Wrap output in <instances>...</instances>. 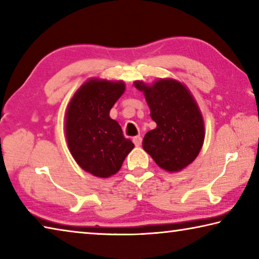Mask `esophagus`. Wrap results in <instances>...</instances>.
<instances>
[{"mask_svg":"<svg viewBox=\"0 0 259 259\" xmlns=\"http://www.w3.org/2000/svg\"><path fill=\"white\" fill-rule=\"evenodd\" d=\"M133 142L136 146H140L142 145V137L140 136H136V137L133 138Z\"/></svg>","mask_w":259,"mask_h":259,"instance_id":"34e87169","label":"esophagus"}]
</instances>
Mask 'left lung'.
Masks as SVG:
<instances>
[{
  "instance_id": "obj_1",
  "label": "left lung",
  "mask_w": 259,
  "mask_h": 259,
  "mask_svg": "<svg viewBox=\"0 0 259 259\" xmlns=\"http://www.w3.org/2000/svg\"><path fill=\"white\" fill-rule=\"evenodd\" d=\"M151 109L156 128L145 135L143 148L160 168L181 171L199 155L204 140V122L187 88L172 78H160L152 85L136 81Z\"/></svg>"
}]
</instances>
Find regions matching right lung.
Masks as SVG:
<instances>
[{"label":"right lung","mask_w":259,"mask_h":259,"mask_svg":"<svg viewBox=\"0 0 259 259\" xmlns=\"http://www.w3.org/2000/svg\"><path fill=\"white\" fill-rule=\"evenodd\" d=\"M125 90L122 81L90 78L68 104L65 133L74 160L87 172L108 178L119 171L135 147L124 138L120 124L109 111Z\"/></svg>","instance_id":"obj_1"}]
</instances>
